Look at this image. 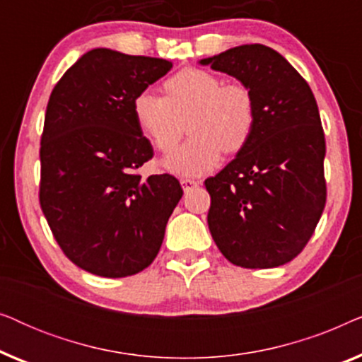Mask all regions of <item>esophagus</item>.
I'll return each instance as SVG.
<instances>
[{"instance_id": "34e87169", "label": "esophagus", "mask_w": 362, "mask_h": 362, "mask_svg": "<svg viewBox=\"0 0 362 362\" xmlns=\"http://www.w3.org/2000/svg\"><path fill=\"white\" fill-rule=\"evenodd\" d=\"M181 186L185 192L194 189V187L199 186V181H194V180H181Z\"/></svg>"}]
</instances>
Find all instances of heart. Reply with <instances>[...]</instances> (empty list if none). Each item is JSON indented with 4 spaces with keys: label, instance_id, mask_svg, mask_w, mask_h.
<instances>
[{
    "label": "heart",
    "instance_id": "heart-1",
    "mask_svg": "<svg viewBox=\"0 0 362 362\" xmlns=\"http://www.w3.org/2000/svg\"><path fill=\"white\" fill-rule=\"evenodd\" d=\"M165 97L141 92L133 98L140 132L161 153L176 148L185 132L191 138L163 160L177 176H201L219 165L222 150L237 153L249 143L257 122L255 98L244 83H224L216 74L185 69L163 86Z\"/></svg>",
    "mask_w": 362,
    "mask_h": 362
}]
</instances>
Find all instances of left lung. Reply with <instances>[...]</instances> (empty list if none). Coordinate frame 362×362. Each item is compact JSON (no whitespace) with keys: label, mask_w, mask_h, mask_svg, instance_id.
I'll return each mask as SVG.
<instances>
[{"label":"left lung","mask_w":362,"mask_h":362,"mask_svg":"<svg viewBox=\"0 0 362 362\" xmlns=\"http://www.w3.org/2000/svg\"><path fill=\"white\" fill-rule=\"evenodd\" d=\"M199 64L249 87L257 107L249 143L206 180L212 239L234 265H284L308 244L326 202V145L313 92L264 44L227 49Z\"/></svg>","instance_id":"left-lung-1"}]
</instances>
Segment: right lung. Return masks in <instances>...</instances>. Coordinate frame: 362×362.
I'll list each match as a JSON object with an SVG mask.
<instances>
[{"instance_id":"obj_1","label":"right lung","mask_w":362,"mask_h":362,"mask_svg":"<svg viewBox=\"0 0 362 362\" xmlns=\"http://www.w3.org/2000/svg\"><path fill=\"white\" fill-rule=\"evenodd\" d=\"M171 67L97 47L49 97L39 201L64 254L88 274L120 279L146 269L181 199L175 176L136 173L153 146L133 117V98Z\"/></svg>"}]
</instances>
